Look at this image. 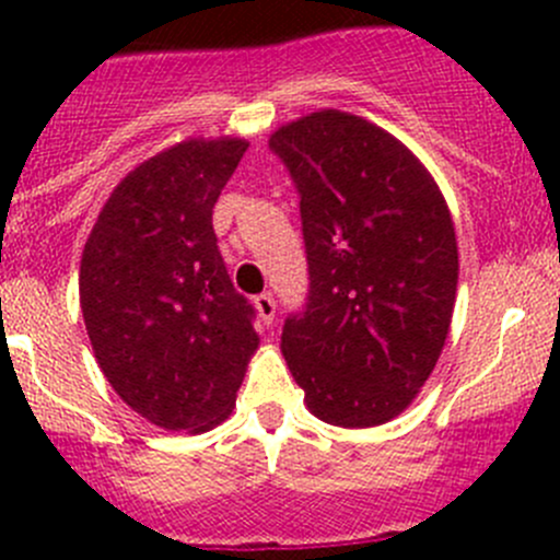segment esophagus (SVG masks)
I'll return each instance as SVG.
<instances>
[{
	"instance_id": "1",
	"label": "esophagus",
	"mask_w": 560,
	"mask_h": 560,
	"mask_svg": "<svg viewBox=\"0 0 560 560\" xmlns=\"http://www.w3.org/2000/svg\"><path fill=\"white\" fill-rule=\"evenodd\" d=\"M254 308H257L259 319H262L265 325H270V322H273L276 301H273V295H270V292H262V295L254 298Z\"/></svg>"
}]
</instances>
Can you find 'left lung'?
<instances>
[{
    "label": "left lung",
    "instance_id": "left-lung-1",
    "mask_svg": "<svg viewBox=\"0 0 560 560\" xmlns=\"http://www.w3.org/2000/svg\"><path fill=\"white\" fill-rule=\"evenodd\" d=\"M301 195L308 298L281 352L314 417L371 428L431 376L455 308L450 208L422 162L365 118L303 116L270 135Z\"/></svg>",
    "mask_w": 560,
    "mask_h": 560
}]
</instances>
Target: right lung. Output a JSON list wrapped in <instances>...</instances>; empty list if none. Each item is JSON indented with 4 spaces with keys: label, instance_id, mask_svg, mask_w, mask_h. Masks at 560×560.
Returning <instances> with one entry per match:
<instances>
[{
    "label": "right lung",
    "instance_id": "add662e5",
    "mask_svg": "<svg viewBox=\"0 0 560 560\" xmlns=\"http://www.w3.org/2000/svg\"><path fill=\"white\" fill-rule=\"evenodd\" d=\"M246 149L197 138L145 160L107 197L83 248L94 358L118 398L165 431L219 425L259 343L213 233V206Z\"/></svg>",
    "mask_w": 560,
    "mask_h": 560
}]
</instances>
